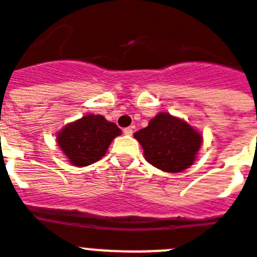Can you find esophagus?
Masks as SVG:
<instances>
[{"mask_svg": "<svg viewBox=\"0 0 257 257\" xmlns=\"http://www.w3.org/2000/svg\"><path fill=\"white\" fill-rule=\"evenodd\" d=\"M124 135L132 136L133 135V128H132V126H129V128H125L124 129Z\"/></svg>", "mask_w": 257, "mask_h": 257, "instance_id": "esophagus-1", "label": "esophagus"}]
</instances>
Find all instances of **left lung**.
I'll use <instances>...</instances> for the list:
<instances>
[{"mask_svg": "<svg viewBox=\"0 0 257 257\" xmlns=\"http://www.w3.org/2000/svg\"><path fill=\"white\" fill-rule=\"evenodd\" d=\"M135 139L144 149V157L166 173H181L197 160L203 136L183 118L160 112L147 128L136 132Z\"/></svg>", "mask_w": 257, "mask_h": 257, "instance_id": "obj_1", "label": "left lung"}]
</instances>
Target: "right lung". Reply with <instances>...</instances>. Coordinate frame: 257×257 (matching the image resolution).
I'll list each match as a JSON object with an SVG mask.
<instances>
[{
  "label": "right lung",
  "mask_w": 257,
  "mask_h": 257,
  "mask_svg": "<svg viewBox=\"0 0 257 257\" xmlns=\"http://www.w3.org/2000/svg\"><path fill=\"white\" fill-rule=\"evenodd\" d=\"M121 131L101 114H85L68 122L56 135V144L74 166H88L105 156Z\"/></svg>",
  "instance_id": "1"
}]
</instances>
